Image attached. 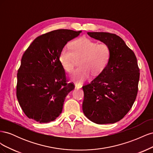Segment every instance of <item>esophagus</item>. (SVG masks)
<instances>
[{"instance_id":"esophagus-1","label":"esophagus","mask_w":153,"mask_h":153,"mask_svg":"<svg viewBox=\"0 0 153 153\" xmlns=\"http://www.w3.org/2000/svg\"><path fill=\"white\" fill-rule=\"evenodd\" d=\"M82 85H80V84H76L75 85V89H80V88H81L82 87Z\"/></svg>"}]
</instances>
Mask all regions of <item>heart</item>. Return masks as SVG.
Listing matches in <instances>:
<instances>
[{
	"label": "heart",
	"instance_id": "1",
	"mask_svg": "<svg viewBox=\"0 0 153 153\" xmlns=\"http://www.w3.org/2000/svg\"><path fill=\"white\" fill-rule=\"evenodd\" d=\"M111 55L108 45L98 43L86 38L76 39L71 45V48L64 47L60 53L59 60L64 70L71 73L76 59H80L79 66L71 75V79L78 84L89 79L91 72L98 75L107 65Z\"/></svg>",
	"mask_w": 153,
	"mask_h": 153
}]
</instances>
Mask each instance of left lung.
<instances>
[{"instance_id":"left-lung-1","label":"left lung","mask_w":153,"mask_h":153,"mask_svg":"<svg viewBox=\"0 0 153 153\" xmlns=\"http://www.w3.org/2000/svg\"><path fill=\"white\" fill-rule=\"evenodd\" d=\"M91 38L108 45L111 55L103 70L83 86V112L96 124L116 123L133 105L138 92L139 68L135 53L122 38L108 32H87Z\"/></svg>"}]
</instances>
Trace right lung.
Listing matches in <instances>:
<instances>
[{"label": "right lung", "instance_id": "add662e5", "mask_svg": "<svg viewBox=\"0 0 153 153\" xmlns=\"http://www.w3.org/2000/svg\"><path fill=\"white\" fill-rule=\"evenodd\" d=\"M82 30L59 29L36 38L24 53L17 74L16 96L22 110L39 123L53 121L66 97L75 89L66 82L60 62L61 50Z\"/></svg>", "mask_w": 153, "mask_h": 153}]
</instances>
